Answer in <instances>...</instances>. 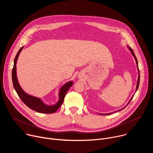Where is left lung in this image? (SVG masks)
Returning <instances> with one entry per match:
<instances>
[{
	"instance_id": "8db88e82",
	"label": "left lung",
	"mask_w": 153,
	"mask_h": 153,
	"mask_svg": "<svg viewBox=\"0 0 153 153\" xmlns=\"http://www.w3.org/2000/svg\"><path fill=\"white\" fill-rule=\"evenodd\" d=\"M128 48H129V50H130V51L131 52V53H132V54H133V56L134 57V59H135V60H136V64H137V70H138V71H139V77H138V80H137V86H136V91L137 90V89H138V87H139V82H140V73H139V67H138V62H137V58H136V56H135V54H134V52H133V50L130 47H128ZM134 94L133 96V97H131V99H130V100L129 101V102L128 103V104L127 105H128V103L130 102V101L131 100V99H133V97H134ZM127 106V105H126ZM125 106V107H126ZM125 107H124L123 108H125ZM123 108H122V109H121V110H123ZM120 110H119V111H120ZM111 113H108V114H102V115H108V114H111Z\"/></svg>"
}]
</instances>
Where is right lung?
Wrapping results in <instances>:
<instances>
[{
	"instance_id": "obj_1",
	"label": "right lung",
	"mask_w": 153,
	"mask_h": 153,
	"mask_svg": "<svg viewBox=\"0 0 153 153\" xmlns=\"http://www.w3.org/2000/svg\"><path fill=\"white\" fill-rule=\"evenodd\" d=\"M23 48L24 47H22L19 50L14 60V67L12 70V80H13V84L14 86V88L17 94H18L19 97L20 98V99L22 100V102L28 107L31 109V110H33L40 113L51 114V113H55L62 105L67 92L70 89V87L73 85V82L72 81H70L65 83L64 85H63L61 87L59 91V101L57 102V103H56L54 105H45L42 101L40 99L27 94L25 92H24V91L21 88V87L19 85V83L17 81V78L16 76V63H17L20 51H22V50L23 49Z\"/></svg>"
}]
</instances>
